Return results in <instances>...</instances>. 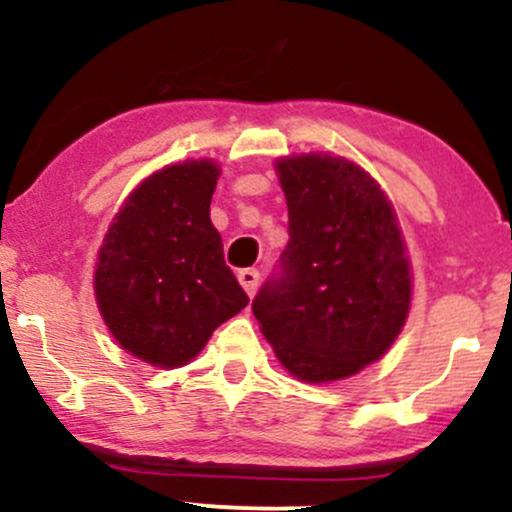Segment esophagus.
Instances as JSON below:
<instances>
[{"label": "esophagus", "mask_w": 512, "mask_h": 512, "mask_svg": "<svg viewBox=\"0 0 512 512\" xmlns=\"http://www.w3.org/2000/svg\"><path fill=\"white\" fill-rule=\"evenodd\" d=\"M258 280H261V273H258L256 268H244V271H239V283H241V287H244L246 295H249V297H254Z\"/></svg>", "instance_id": "1"}]
</instances>
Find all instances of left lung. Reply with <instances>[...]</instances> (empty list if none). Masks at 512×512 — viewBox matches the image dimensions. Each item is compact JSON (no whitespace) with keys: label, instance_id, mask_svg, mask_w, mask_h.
Returning a JSON list of instances; mask_svg holds the SVG:
<instances>
[{"label":"left lung","instance_id":"obj_1","mask_svg":"<svg viewBox=\"0 0 512 512\" xmlns=\"http://www.w3.org/2000/svg\"><path fill=\"white\" fill-rule=\"evenodd\" d=\"M287 241L254 297L278 360L333 382L382 358L409 314L411 273L389 200L360 166L329 154L278 162Z\"/></svg>","mask_w":512,"mask_h":512}]
</instances>
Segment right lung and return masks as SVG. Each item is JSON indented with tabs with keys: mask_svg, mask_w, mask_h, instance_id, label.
<instances>
[{
	"mask_svg": "<svg viewBox=\"0 0 512 512\" xmlns=\"http://www.w3.org/2000/svg\"><path fill=\"white\" fill-rule=\"evenodd\" d=\"M217 164L183 162L142 181L108 229L96 302L116 341L157 367H181L249 304L210 222Z\"/></svg>",
	"mask_w": 512,
	"mask_h": 512,
	"instance_id": "obj_1",
	"label": "right lung"
}]
</instances>
